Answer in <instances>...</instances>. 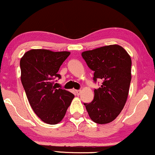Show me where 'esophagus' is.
<instances>
[{"mask_svg":"<svg viewBox=\"0 0 155 155\" xmlns=\"http://www.w3.org/2000/svg\"><path fill=\"white\" fill-rule=\"evenodd\" d=\"M81 92V91H80V90H78V91H76V94H77V95L80 94Z\"/></svg>","mask_w":155,"mask_h":155,"instance_id":"1","label":"esophagus"}]
</instances>
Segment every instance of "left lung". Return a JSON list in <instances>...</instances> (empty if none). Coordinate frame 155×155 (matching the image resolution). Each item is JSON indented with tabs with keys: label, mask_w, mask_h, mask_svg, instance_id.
<instances>
[{
	"label": "left lung",
	"mask_w": 155,
	"mask_h": 155,
	"mask_svg": "<svg viewBox=\"0 0 155 155\" xmlns=\"http://www.w3.org/2000/svg\"><path fill=\"white\" fill-rule=\"evenodd\" d=\"M81 56L94 71L93 80H103L101 86L94 90L93 101L84 104L88 115L95 123H110L118 117L127 102L132 79L130 56L118 45L85 51Z\"/></svg>",
	"instance_id": "left-lung-1"
}]
</instances>
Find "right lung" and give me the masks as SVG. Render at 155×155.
<instances>
[{"label": "right lung", "mask_w": 155, "mask_h": 155, "mask_svg": "<svg viewBox=\"0 0 155 155\" xmlns=\"http://www.w3.org/2000/svg\"><path fill=\"white\" fill-rule=\"evenodd\" d=\"M69 51L31 49L20 59L21 82L32 110L43 122L57 124L63 119L74 99L71 92L54 87V79L61 76L59 68Z\"/></svg>", "instance_id": "1"}]
</instances>
